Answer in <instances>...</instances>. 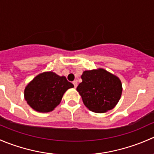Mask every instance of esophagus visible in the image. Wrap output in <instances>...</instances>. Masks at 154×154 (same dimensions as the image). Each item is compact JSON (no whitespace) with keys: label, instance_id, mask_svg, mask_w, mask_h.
<instances>
[{"label":"esophagus","instance_id":"1","mask_svg":"<svg viewBox=\"0 0 154 154\" xmlns=\"http://www.w3.org/2000/svg\"><path fill=\"white\" fill-rule=\"evenodd\" d=\"M73 84H74V88H77V80H74V81H73Z\"/></svg>","mask_w":154,"mask_h":154}]
</instances>
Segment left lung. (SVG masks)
<instances>
[{"instance_id": "left-lung-1", "label": "left lung", "mask_w": 154, "mask_h": 154, "mask_svg": "<svg viewBox=\"0 0 154 154\" xmlns=\"http://www.w3.org/2000/svg\"><path fill=\"white\" fill-rule=\"evenodd\" d=\"M82 83L77 87L83 103L94 112L102 113L116 106L122 96V85L119 77L106 70L85 71Z\"/></svg>"}]
</instances>
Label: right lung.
Wrapping results in <instances>:
<instances>
[{
  "label": "right lung",
  "instance_id": "1",
  "mask_svg": "<svg viewBox=\"0 0 154 154\" xmlns=\"http://www.w3.org/2000/svg\"><path fill=\"white\" fill-rule=\"evenodd\" d=\"M73 87L66 77H60L51 71L44 72L26 86L24 98L35 111L48 112L60 104L64 93Z\"/></svg>",
  "mask_w": 154,
  "mask_h": 154
}]
</instances>
